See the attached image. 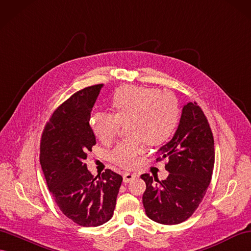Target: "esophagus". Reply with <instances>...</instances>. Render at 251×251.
I'll return each instance as SVG.
<instances>
[{
    "instance_id": "obj_1",
    "label": "esophagus",
    "mask_w": 251,
    "mask_h": 251,
    "mask_svg": "<svg viewBox=\"0 0 251 251\" xmlns=\"http://www.w3.org/2000/svg\"><path fill=\"white\" fill-rule=\"evenodd\" d=\"M137 176L136 174H133V173H126L124 175V182L125 183H129L131 182L132 180H134Z\"/></svg>"
}]
</instances>
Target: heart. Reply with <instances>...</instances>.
Segmentation results:
<instances>
[{
	"mask_svg": "<svg viewBox=\"0 0 251 251\" xmlns=\"http://www.w3.org/2000/svg\"><path fill=\"white\" fill-rule=\"evenodd\" d=\"M112 113L96 112L90 115L89 126L94 135L108 144L126 124L129 137L120 140L109 151L108 157L124 168H133L148 145L164 143L175 131L179 120V104L176 97L158 89L127 85L115 91L111 99Z\"/></svg>",
	"mask_w": 251,
	"mask_h": 251,
	"instance_id": "heart-1",
	"label": "heart"
}]
</instances>
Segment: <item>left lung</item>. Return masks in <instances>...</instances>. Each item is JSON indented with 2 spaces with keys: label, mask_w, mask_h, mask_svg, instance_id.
I'll return each mask as SVG.
<instances>
[{
  "label": "left lung",
  "mask_w": 251,
  "mask_h": 251,
  "mask_svg": "<svg viewBox=\"0 0 251 251\" xmlns=\"http://www.w3.org/2000/svg\"><path fill=\"white\" fill-rule=\"evenodd\" d=\"M167 160L165 180L140 176L146 182L143 203L147 216L162 225H176L191 217L202 201L212 179L215 150L204 113L196 102L183 106L174 137L158 150L156 161Z\"/></svg>",
  "instance_id": "obj_1"
}]
</instances>
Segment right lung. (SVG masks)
I'll list each match as a JSON object with an SVG mask.
<instances>
[{"label": "right lung", "mask_w": 251, "mask_h": 251, "mask_svg": "<svg viewBox=\"0 0 251 251\" xmlns=\"http://www.w3.org/2000/svg\"><path fill=\"white\" fill-rule=\"evenodd\" d=\"M102 86L78 90L55 109L40 142L49 191L64 215L83 227H98L112 218L122 182L111 169L94 178L85 164L96 145L89 117Z\"/></svg>", "instance_id": "1"}]
</instances>
